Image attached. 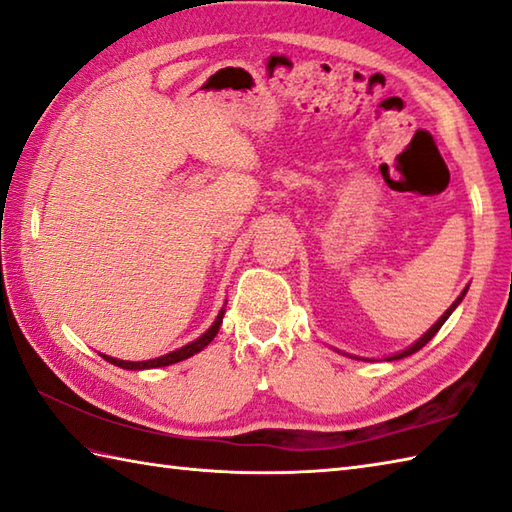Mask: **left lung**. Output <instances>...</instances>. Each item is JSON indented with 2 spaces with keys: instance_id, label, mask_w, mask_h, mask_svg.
Returning a JSON list of instances; mask_svg holds the SVG:
<instances>
[{
  "instance_id": "obj_1",
  "label": "left lung",
  "mask_w": 512,
  "mask_h": 512,
  "mask_svg": "<svg viewBox=\"0 0 512 512\" xmlns=\"http://www.w3.org/2000/svg\"><path fill=\"white\" fill-rule=\"evenodd\" d=\"M468 287H470V285H468ZM468 287L464 289V292H461V294L457 296V301H455V303H452V305L448 307V310H446V312H443V316L439 318V321H437L435 325H432V327H430V330H428L426 334H423V336H421V339H419L417 343H412V345H410V347H406V350H403V352H397V354H392V356H388V359H385V361H397V359H403V356H410V354H414V352H419L423 345H426L428 341H432V336H435V334H437V332L441 330V325L448 321V316H450L452 312H455V307H457V305H459L461 301H464V296H466V292H468ZM354 359H359V356H354Z\"/></svg>"
}]
</instances>
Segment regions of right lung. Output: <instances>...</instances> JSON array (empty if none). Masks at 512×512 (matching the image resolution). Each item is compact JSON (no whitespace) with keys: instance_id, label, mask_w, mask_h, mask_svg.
Here are the masks:
<instances>
[{"instance_id":"obj_1","label":"right lung","mask_w":512,"mask_h":512,"mask_svg":"<svg viewBox=\"0 0 512 512\" xmlns=\"http://www.w3.org/2000/svg\"><path fill=\"white\" fill-rule=\"evenodd\" d=\"M223 316H225V307H223V310L218 312L214 325H211L205 334L198 336L196 341H191V343H187L185 347H180V350H173V352H169V354H165V356H158V359H149V361H120V359H113V356H106V354H100V356H102L104 361H109V363H113V365H118V368H124V370L165 368V365L178 363V361H185V359H189V356H194V354H198L200 350H205V347H207L211 341H214V336L218 334V330H220V323H223Z\"/></svg>"}]
</instances>
